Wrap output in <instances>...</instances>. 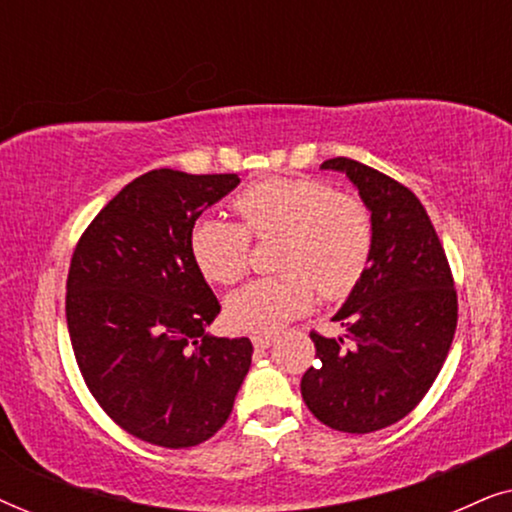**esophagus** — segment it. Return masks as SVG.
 Here are the masks:
<instances>
[{
  "mask_svg": "<svg viewBox=\"0 0 512 512\" xmlns=\"http://www.w3.org/2000/svg\"><path fill=\"white\" fill-rule=\"evenodd\" d=\"M251 342H254L256 349H268L272 342H275V335H272V333H256V335H251Z\"/></svg>",
  "mask_w": 512,
  "mask_h": 512,
  "instance_id": "34e87169",
  "label": "esophagus"
}]
</instances>
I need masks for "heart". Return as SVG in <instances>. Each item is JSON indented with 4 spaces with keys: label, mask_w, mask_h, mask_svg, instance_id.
<instances>
[{
    "label": "heart",
    "mask_w": 512,
    "mask_h": 512,
    "mask_svg": "<svg viewBox=\"0 0 512 512\" xmlns=\"http://www.w3.org/2000/svg\"><path fill=\"white\" fill-rule=\"evenodd\" d=\"M242 223L202 216L188 247L202 275L235 284L249 265L251 238L282 235L277 277L244 284L226 298V317L240 331H277L324 298H342L359 284L373 256L375 226L368 205L335 193L326 181L270 177L233 200Z\"/></svg>",
    "instance_id": "heart-1"
}]
</instances>
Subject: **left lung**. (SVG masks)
I'll list each match as a JSON object with an SVG mask.
<instances>
[{"instance_id":"8db88e82","label":"left lung","mask_w":512,"mask_h":512,"mask_svg":"<svg viewBox=\"0 0 512 512\" xmlns=\"http://www.w3.org/2000/svg\"><path fill=\"white\" fill-rule=\"evenodd\" d=\"M345 172L373 214V256L333 321L344 338L310 333L317 363L300 382L314 417L335 431L370 433L396 424L426 396L457 331V291L436 228L417 195L349 158Z\"/></svg>"}]
</instances>
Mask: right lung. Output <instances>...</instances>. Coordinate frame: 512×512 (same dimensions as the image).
Masks as SVG:
<instances>
[{
  "instance_id": "add662e5",
  "label": "right lung",
  "mask_w": 512,
  "mask_h": 512,
  "mask_svg": "<svg viewBox=\"0 0 512 512\" xmlns=\"http://www.w3.org/2000/svg\"><path fill=\"white\" fill-rule=\"evenodd\" d=\"M237 184V174L151 170L74 249L65 310L76 363L100 408L151 445L212 438L249 373V338L205 331L221 305L188 247L198 216Z\"/></svg>"
}]
</instances>
